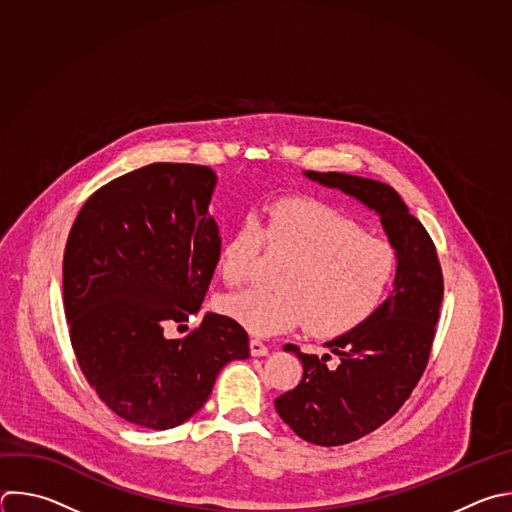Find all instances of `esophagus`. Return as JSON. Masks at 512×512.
<instances>
[{
  "label": "esophagus",
  "instance_id": "34e87169",
  "mask_svg": "<svg viewBox=\"0 0 512 512\" xmlns=\"http://www.w3.org/2000/svg\"><path fill=\"white\" fill-rule=\"evenodd\" d=\"M249 348H251V356H267V354H269V348L261 342V339H257V337L251 339Z\"/></svg>",
  "mask_w": 512,
  "mask_h": 512
}]
</instances>
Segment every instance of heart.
Segmentation results:
<instances>
[{
  "label": "heart",
  "mask_w": 512,
  "mask_h": 512,
  "mask_svg": "<svg viewBox=\"0 0 512 512\" xmlns=\"http://www.w3.org/2000/svg\"><path fill=\"white\" fill-rule=\"evenodd\" d=\"M265 245L289 261L281 289L251 287L221 301L223 311L255 335L303 327L339 335L362 325L382 305L398 267L394 247L344 213L309 199H281L265 209V225L245 215L219 251V273L241 285L257 271Z\"/></svg>",
  "instance_id": "heart-1"
}]
</instances>
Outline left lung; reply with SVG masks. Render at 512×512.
I'll return each instance as SVG.
<instances>
[{
    "label": "left lung",
    "instance_id": "obj_1",
    "mask_svg": "<svg viewBox=\"0 0 512 512\" xmlns=\"http://www.w3.org/2000/svg\"><path fill=\"white\" fill-rule=\"evenodd\" d=\"M305 175L374 209L398 257L390 297L362 325L325 344L339 358L335 368H327V354L317 358L285 346L301 360L303 378L275 398L277 414L311 444L342 446L386 424L420 382L436 335L444 277L434 241L390 185L346 173Z\"/></svg>",
    "mask_w": 512,
    "mask_h": 512
}]
</instances>
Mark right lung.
<instances>
[{
	"mask_svg": "<svg viewBox=\"0 0 512 512\" xmlns=\"http://www.w3.org/2000/svg\"><path fill=\"white\" fill-rule=\"evenodd\" d=\"M209 166L154 162L100 187L64 251V311L78 366L122 420L168 430L209 400L221 368L249 358V335L207 313L183 339L211 285L221 237L209 215Z\"/></svg>",
	"mask_w": 512,
	"mask_h": 512,
	"instance_id": "1",
	"label": "right lung"
}]
</instances>
